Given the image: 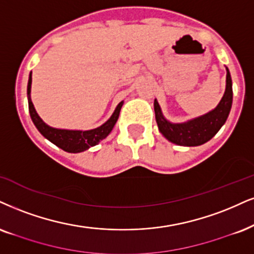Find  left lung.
<instances>
[{
    "label": "left lung",
    "mask_w": 254,
    "mask_h": 254,
    "mask_svg": "<svg viewBox=\"0 0 254 254\" xmlns=\"http://www.w3.org/2000/svg\"><path fill=\"white\" fill-rule=\"evenodd\" d=\"M226 89L223 99L213 111L201 117L192 119L183 124H172L162 115L161 108L154 100V112L159 130L168 141L179 146H200L209 141L226 122L231 107H232L233 90L232 79L228 68H226Z\"/></svg>",
    "instance_id": "left-lung-1"
}]
</instances>
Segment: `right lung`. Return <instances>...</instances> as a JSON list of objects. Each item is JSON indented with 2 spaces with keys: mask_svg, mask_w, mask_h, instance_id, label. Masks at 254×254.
Returning a JSON list of instances; mask_svg holds the SVG:
<instances>
[{
  "mask_svg": "<svg viewBox=\"0 0 254 254\" xmlns=\"http://www.w3.org/2000/svg\"><path fill=\"white\" fill-rule=\"evenodd\" d=\"M30 88H31V73L29 74V80H28L27 95H28V106H29V114L31 120H33L35 127L39 132L42 134L46 139L54 143L61 149L68 153H80L87 151L89 147H93L108 136L112 132L113 127L117 124L119 114H120L121 107L124 101H121L115 108L112 117L108 119L102 126L94 128L90 130H69V129H59V128H53L43 122L42 119L39 117L35 108H34L33 102L30 99Z\"/></svg>",
  "mask_w": 254,
  "mask_h": 254,
  "instance_id": "right-lung-1",
  "label": "right lung"
}]
</instances>
